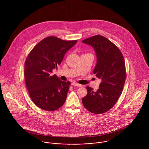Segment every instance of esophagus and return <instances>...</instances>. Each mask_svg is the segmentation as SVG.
<instances>
[{
    "label": "esophagus",
    "mask_w": 149,
    "mask_h": 149,
    "mask_svg": "<svg viewBox=\"0 0 149 149\" xmlns=\"http://www.w3.org/2000/svg\"><path fill=\"white\" fill-rule=\"evenodd\" d=\"M72 85H73V86H79V87L82 86V85H81V84H78V83H72Z\"/></svg>",
    "instance_id": "esophagus-1"
}]
</instances>
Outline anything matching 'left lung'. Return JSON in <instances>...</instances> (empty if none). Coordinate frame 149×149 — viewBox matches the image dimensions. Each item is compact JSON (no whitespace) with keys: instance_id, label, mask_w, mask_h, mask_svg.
Wrapping results in <instances>:
<instances>
[{"instance_id":"obj_1","label":"left lung","mask_w":149,"mask_h":149,"mask_svg":"<svg viewBox=\"0 0 149 149\" xmlns=\"http://www.w3.org/2000/svg\"><path fill=\"white\" fill-rule=\"evenodd\" d=\"M82 42L95 49L97 63L93 73L102 79L96 92L86 86L88 93L82 102L89 112L103 113L114 106L123 91L126 76L124 57L119 48L102 36L96 35Z\"/></svg>"}]
</instances>
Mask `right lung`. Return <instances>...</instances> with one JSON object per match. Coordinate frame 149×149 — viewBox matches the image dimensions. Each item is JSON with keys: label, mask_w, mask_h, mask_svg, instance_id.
Returning <instances> with one entry per match:
<instances>
[{"label": "right lung", "mask_w": 149, "mask_h": 149, "mask_svg": "<svg viewBox=\"0 0 149 149\" xmlns=\"http://www.w3.org/2000/svg\"><path fill=\"white\" fill-rule=\"evenodd\" d=\"M77 40L65 41L51 36L38 43L29 54L24 64V80L33 103L47 111L63 106L70 82L51 75L63 60L66 52Z\"/></svg>", "instance_id": "add662e5"}]
</instances>
